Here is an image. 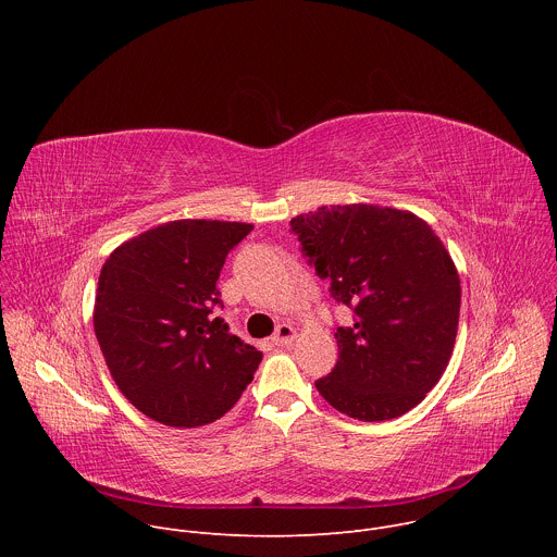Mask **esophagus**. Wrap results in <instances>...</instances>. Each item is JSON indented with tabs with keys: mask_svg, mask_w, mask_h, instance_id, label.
Wrapping results in <instances>:
<instances>
[{
	"mask_svg": "<svg viewBox=\"0 0 557 557\" xmlns=\"http://www.w3.org/2000/svg\"><path fill=\"white\" fill-rule=\"evenodd\" d=\"M293 339H295V329H293L290 324H280V326L275 329L273 337H271V342H273L275 346H286V344H290Z\"/></svg>",
	"mask_w": 557,
	"mask_h": 557,
	"instance_id": "esophagus-1",
	"label": "esophagus"
}]
</instances>
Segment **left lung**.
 Returning a JSON list of instances; mask_svg holds the SVG:
<instances>
[{
	"label": "left lung",
	"mask_w": 557,
	"mask_h": 557,
	"mask_svg": "<svg viewBox=\"0 0 557 557\" xmlns=\"http://www.w3.org/2000/svg\"><path fill=\"white\" fill-rule=\"evenodd\" d=\"M290 231L355 314L335 333L333 372L314 387L359 421L410 412L443 376L458 331L460 280L441 237L419 215L376 205L320 207L293 218Z\"/></svg>",
	"instance_id": "8db88e82"
}]
</instances>
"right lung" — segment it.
Returning <instances> with one entry per match:
<instances>
[{"mask_svg": "<svg viewBox=\"0 0 557 557\" xmlns=\"http://www.w3.org/2000/svg\"><path fill=\"white\" fill-rule=\"evenodd\" d=\"M253 224L174 220L123 243L106 260L95 333L112 379L145 417L200 428L240 399L262 352L228 326L215 282Z\"/></svg>", "mask_w": 557, "mask_h": 557, "instance_id": "obj_1", "label": "right lung"}]
</instances>
